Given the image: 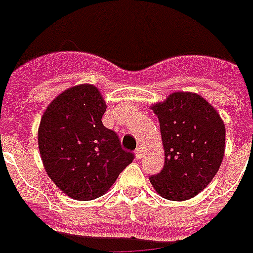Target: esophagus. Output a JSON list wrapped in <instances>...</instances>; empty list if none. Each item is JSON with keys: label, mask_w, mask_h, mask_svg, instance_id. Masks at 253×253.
<instances>
[{"label": "esophagus", "mask_w": 253, "mask_h": 253, "mask_svg": "<svg viewBox=\"0 0 253 253\" xmlns=\"http://www.w3.org/2000/svg\"><path fill=\"white\" fill-rule=\"evenodd\" d=\"M135 156H136L137 159H141V156H143V148L137 147L136 149H135Z\"/></svg>", "instance_id": "obj_1"}]
</instances>
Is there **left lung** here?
Here are the masks:
<instances>
[{
  "mask_svg": "<svg viewBox=\"0 0 253 253\" xmlns=\"http://www.w3.org/2000/svg\"><path fill=\"white\" fill-rule=\"evenodd\" d=\"M152 109L159 118L165 149L164 168L149 176L152 186L169 200L194 198L221 166L225 125L208 101L190 92H175Z\"/></svg>",
  "mask_w": 253,
  "mask_h": 253,
  "instance_id": "obj_1",
  "label": "left lung"
}]
</instances>
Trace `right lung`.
Wrapping results in <instances>:
<instances>
[{
  "instance_id": "right-lung-1",
  "label": "right lung",
  "mask_w": 253,
  "mask_h": 253,
  "mask_svg": "<svg viewBox=\"0 0 253 253\" xmlns=\"http://www.w3.org/2000/svg\"><path fill=\"white\" fill-rule=\"evenodd\" d=\"M105 110L97 88L82 84L54 98L41 118L39 149L45 170L75 200L100 198L135 159L102 125Z\"/></svg>"
}]
</instances>
